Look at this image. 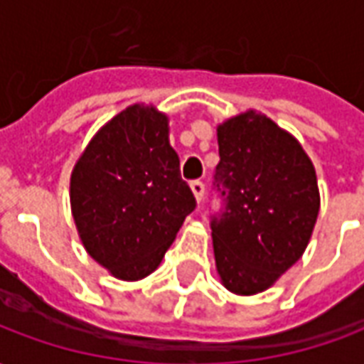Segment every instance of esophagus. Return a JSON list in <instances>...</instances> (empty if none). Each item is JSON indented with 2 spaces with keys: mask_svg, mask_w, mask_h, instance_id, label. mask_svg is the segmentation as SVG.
Wrapping results in <instances>:
<instances>
[{
  "mask_svg": "<svg viewBox=\"0 0 364 364\" xmlns=\"http://www.w3.org/2000/svg\"><path fill=\"white\" fill-rule=\"evenodd\" d=\"M191 191H193V195L197 198V203H203V198H205V183L193 181L191 183Z\"/></svg>",
  "mask_w": 364,
  "mask_h": 364,
  "instance_id": "1",
  "label": "esophagus"
}]
</instances>
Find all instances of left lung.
Listing matches in <instances>:
<instances>
[{
	"mask_svg": "<svg viewBox=\"0 0 364 364\" xmlns=\"http://www.w3.org/2000/svg\"><path fill=\"white\" fill-rule=\"evenodd\" d=\"M214 187L224 200L210 220L222 284L242 296L267 290L296 263L320 213L312 161L292 134L247 111L216 128Z\"/></svg>",
	"mask_w": 364,
	"mask_h": 364,
	"instance_id": "left-lung-1",
	"label": "left lung"
}]
</instances>
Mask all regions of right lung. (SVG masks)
I'll return each mask as SVG.
<instances>
[{
    "mask_svg": "<svg viewBox=\"0 0 364 364\" xmlns=\"http://www.w3.org/2000/svg\"><path fill=\"white\" fill-rule=\"evenodd\" d=\"M70 203L83 247L112 277L154 273L197 206L166 114L132 105L112 117L75 164Z\"/></svg>",
    "mask_w": 364,
    "mask_h": 364,
    "instance_id": "right-lung-1",
    "label": "right lung"
}]
</instances>
